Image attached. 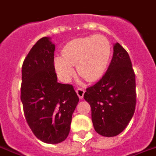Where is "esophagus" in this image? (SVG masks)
<instances>
[{
  "label": "esophagus",
  "instance_id": "obj_1",
  "mask_svg": "<svg viewBox=\"0 0 156 156\" xmlns=\"http://www.w3.org/2000/svg\"><path fill=\"white\" fill-rule=\"evenodd\" d=\"M76 92H77V94H78V97H79V99H83V96H84V92H85V91L83 90V89L82 88H78L77 90H76Z\"/></svg>",
  "mask_w": 156,
  "mask_h": 156
}]
</instances>
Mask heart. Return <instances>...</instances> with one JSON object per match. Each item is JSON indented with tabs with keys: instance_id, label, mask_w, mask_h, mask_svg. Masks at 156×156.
<instances>
[{
	"instance_id": "1",
	"label": "heart",
	"mask_w": 156,
	"mask_h": 156,
	"mask_svg": "<svg viewBox=\"0 0 156 156\" xmlns=\"http://www.w3.org/2000/svg\"><path fill=\"white\" fill-rule=\"evenodd\" d=\"M112 53L111 44L101 35H92L73 39L62 50V56L55 58L58 75L65 83L73 78L77 67L79 75L88 82L101 78L110 63Z\"/></svg>"
}]
</instances>
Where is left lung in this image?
Masks as SVG:
<instances>
[{
  "label": "left lung",
  "mask_w": 156,
  "mask_h": 156,
  "mask_svg": "<svg viewBox=\"0 0 156 156\" xmlns=\"http://www.w3.org/2000/svg\"><path fill=\"white\" fill-rule=\"evenodd\" d=\"M83 98L91 108V120L97 133L115 136L133 118L136 106V83L128 52L114 44L113 58L101 80L87 88Z\"/></svg>",
  "instance_id": "1"
}]
</instances>
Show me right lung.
<instances>
[{
  "label": "right lung",
  "instance_id": "right-lung-1",
  "mask_svg": "<svg viewBox=\"0 0 156 156\" xmlns=\"http://www.w3.org/2000/svg\"><path fill=\"white\" fill-rule=\"evenodd\" d=\"M55 46L49 37L37 41L22 67L21 101L28 126L48 144L65 141L78 103L73 86L58 83L54 66Z\"/></svg>",
  "mask_w": 156,
  "mask_h": 156
}]
</instances>
